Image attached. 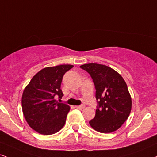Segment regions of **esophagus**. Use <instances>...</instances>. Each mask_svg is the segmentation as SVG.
I'll list each match as a JSON object with an SVG mask.
<instances>
[{"label":"esophagus","instance_id":"esophagus-1","mask_svg":"<svg viewBox=\"0 0 157 157\" xmlns=\"http://www.w3.org/2000/svg\"><path fill=\"white\" fill-rule=\"evenodd\" d=\"M77 109H82L85 108V105H79V106H75Z\"/></svg>","mask_w":157,"mask_h":157}]
</instances>
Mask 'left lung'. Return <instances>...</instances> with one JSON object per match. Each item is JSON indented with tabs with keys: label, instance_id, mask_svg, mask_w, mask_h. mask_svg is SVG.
<instances>
[{
	"label": "left lung",
	"instance_id": "1",
	"mask_svg": "<svg viewBox=\"0 0 157 157\" xmlns=\"http://www.w3.org/2000/svg\"><path fill=\"white\" fill-rule=\"evenodd\" d=\"M93 79L98 107L90 126L101 133L116 131L129 118L132 97L125 80L119 73L107 66L87 63L80 66Z\"/></svg>",
	"mask_w": 157,
	"mask_h": 157
}]
</instances>
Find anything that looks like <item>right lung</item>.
Segmentation results:
<instances>
[{"instance_id":"obj_1","label":"right lung","mask_w":157,"mask_h":157,"mask_svg":"<svg viewBox=\"0 0 157 157\" xmlns=\"http://www.w3.org/2000/svg\"><path fill=\"white\" fill-rule=\"evenodd\" d=\"M74 67L63 64L44 68L36 74L25 88L22 96L24 117L31 129L41 135L58 132L63 127L70 107L58 103L55 97L61 99L60 89L63 75Z\"/></svg>"}]
</instances>
